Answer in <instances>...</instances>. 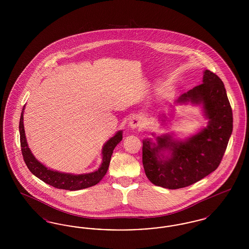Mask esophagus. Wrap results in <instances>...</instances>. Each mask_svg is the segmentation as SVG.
I'll list each match as a JSON object with an SVG mask.
<instances>
[{
    "mask_svg": "<svg viewBox=\"0 0 249 249\" xmlns=\"http://www.w3.org/2000/svg\"><path fill=\"white\" fill-rule=\"evenodd\" d=\"M130 126L132 129H141L142 127V120L137 117H133L130 119Z\"/></svg>",
    "mask_w": 249,
    "mask_h": 249,
    "instance_id": "esophagus-1",
    "label": "esophagus"
}]
</instances>
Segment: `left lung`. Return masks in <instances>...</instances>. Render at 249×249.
<instances>
[{"label": "left lung", "mask_w": 249, "mask_h": 249, "mask_svg": "<svg viewBox=\"0 0 249 249\" xmlns=\"http://www.w3.org/2000/svg\"><path fill=\"white\" fill-rule=\"evenodd\" d=\"M178 103L202 104L209 119L206 128L184 142L171 136L158 137V144L142 142V165L147 178L156 186L178 190L200 181L213 172L222 160L232 132V110L222 80L205 70L202 84L181 95ZM172 150L170 158L160 160V150Z\"/></svg>", "instance_id": "1"}]
</instances>
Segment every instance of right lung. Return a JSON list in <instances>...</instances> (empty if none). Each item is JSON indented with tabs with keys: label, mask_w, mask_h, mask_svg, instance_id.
Instances as JSON below:
<instances>
[{
	"label": "right lung",
	"mask_w": 249,
	"mask_h": 249,
	"mask_svg": "<svg viewBox=\"0 0 249 249\" xmlns=\"http://www.w3.org/2000/svg\"><path fill=\"white\" fill-rule=\"evenodd\" d=\"M22 110H24V107ZM19 134L21 152L23 156L24 161L29 168V170L36 177L48 185L56 189L66 190H83L92 187L97 183H99L107 174L111 160V156L113 154V150L115 149L117 144L122 140V131H119L114 137L107 141L103 148V163L96 172L87 175L74 176L49 170L42 163H40L33 156L26 142L23 125V111L21 113L19 120Z\"/></svg>",
	"instance_id": "right-lung-1"
}]
</instances>
